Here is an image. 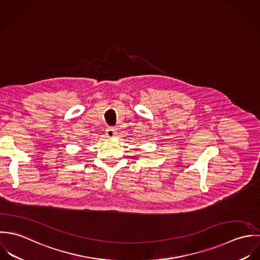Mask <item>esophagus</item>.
<instances>
[{
	"label": "esophagus",
	"mask_w": 260,
	"mask_h": 260,
	"mask_svg": "<svg viewBox=\"0 0 260 260\" xmlns=\"http://www.w3.org/2000/svg\"><path fill=\"white\" fill-rule=\"evenodd\" d=\"M105 133H106V136H107V138H113L115 135H116V131H115V128L114 127H107L106 128V131H105Z\"/></svg>",
	"instance_id": "obj_1"
}]
</instances>
